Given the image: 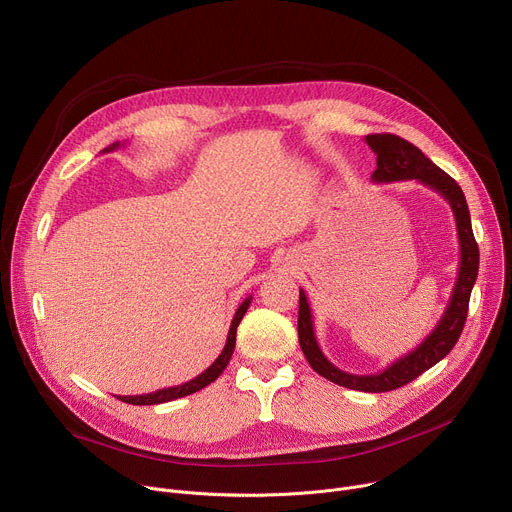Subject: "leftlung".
Returning <instances> with one entry per match:
<instances>
[{
  "label": "left lung",
  "instance_id": "8db88e82",
  "mask_svg": "<svg viewBox=\"0 0 512 512\" xmlns=\"http://www.w3.org/2000/svg\"><path fill=\"white\" fill-rule=\"evenodd\" d=\"M364 141L369 143V148L377 156V170L373 172L371 180L377 184L417 180L423 186L440 194L444 200H448L454 212L458 241H460L458 277L440 322L433 326V330L423 338L421 344H417L407 354L399 356L395 362L389 364L387 369L375 375H352V373L340 371L324 356L316 340L312 310L306 298V291L300 287L298 338H300L302 352L310 362V367L318 375H322L324 379L340 387L364 391V393H385L411 383L421 373L431 369L433 364H437L444 356H448V352L454 348L466 324L470 294L478 277L480 253L472 233V221H470L466 196L454 178H450L444 170L437 168L429 158H425V154L419 148H415L413 143H409L399 135L377 133V135H367Z\"/></svg>",
  "mask_w": 512,
  "mask_h": 512
}]
</instances>
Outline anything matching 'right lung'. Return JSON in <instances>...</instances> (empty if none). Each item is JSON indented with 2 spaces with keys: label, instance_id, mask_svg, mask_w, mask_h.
I'll list each match as a JSON object with an SVG mask.
<instances>
[{
  "label": "right lung",
  "instance_id": "obj_1",
  "mask_svg": "<svg viewBox=\"0 0 512 512\" xmlns=\"http://www.w3.org/2000/svg\"><path fill=\"white\" fill-rule=\"evenodd\" d=\"M123 143L115 141L113 145H109V148L103 150V154L107 152H113L117 148H121ZM251 300L253 296L245 298L243 304L239 306V310L235 312V318L231 322V328H229V334H227V342H225V348L223 352L216 356V360L210 364V367L200 373L198 377H194L192 381H186L182 385H176V387H168V389H160V391H154V393H145V395H119L117 399L125 401V403H131V405H160V403H168V401H174V399H180V397H186V395H192L200 389H204L206 385H210L212 381H216L218 377H221V373L227 369V364L233 356V350H235V342H237V328L247 312V308L251 306Z\"/></svg>",
  "mask_w": 512,
  "mask_h": 512
}]
</instances>
